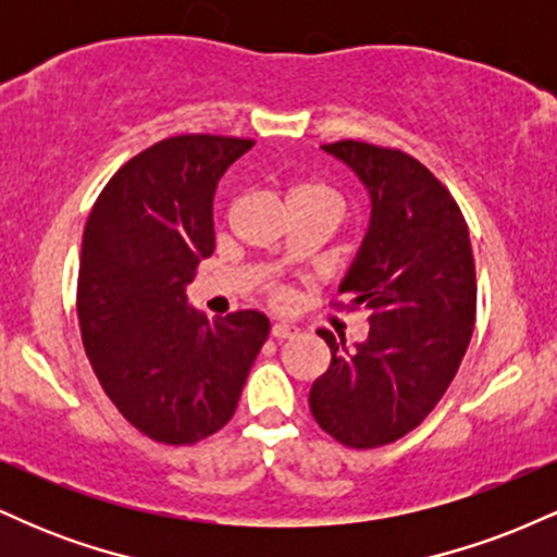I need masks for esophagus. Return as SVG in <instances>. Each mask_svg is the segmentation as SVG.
<instances>
[{
  "mask_svg": "<svg viewBox=\"0 0 557 557\" xmlns=\"http://www.w3.org/2000/svg\"><path fill=\"white\" fill-rule=\"evenodd\" d=\"M298 327L290 322H274L272 324V337L274 341H287V337H296Z\"/></svg>",
  "mask_w": 557,
  "mask_h": 557,
  "instance_id": "34e87169",
  "label": "esophagus"
}]
</instances>
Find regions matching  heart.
Returning <instances> with one entry per match:
<instances>
[{"mask_svg":"<svg viewBox=\"0 0 557 557\" xmlns=\"http://www.w3.org/2000/svg\"><path fill=\"white\" fill-rule=\"evenodd\" d=\"M290 207H324V209H332V212L343 214V196L327 183L306 181L290 188ZM272 296L283 298V290L274 287Z\"/></svg>","mask_w":557,"mask_h":557,"instance_id":"b5f03b06","label":"heart"}]
</instances>
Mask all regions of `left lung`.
I'll return each mask as SVG.
<instances>
[{
    "instance_id": "obj_1",
    "label": "left lung",
    "mask_w": 557,
    "mask_h": 557,
    "mask_svg": "<svg viewBox=\"0 0 557 557\" xmlns=\"http://www.w3.org/2000/svg\"><path fill=\"white\" fill-rule=\"evenodd\" d=\"M322 149L372 194L367 240L332 300L367 309L369 335L348 350L319 330L332 359L309 406L330 437L369 450L417 430L450 387L476 322L474 253L461 207L419 159L350 138Z\"/></svg>"
}]
</instances>
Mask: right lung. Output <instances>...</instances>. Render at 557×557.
I'll return each mask as SVG.
<instances>
[{"label":"right lung","instance_id":"add662e5","mask_svg":"<svg viewBox=\"0 0 557 557\" xmlns=\"http://www.w3.org/2000/svg\"><path fill=\"white\" fill-rule=\"evenodd\" d=\"M251 138L185 133L120 168L83 230L78 324L96 380L154 443L194 445L227 424L270 335L259 311L209 322L185 285L214 251L216 181Z\"/></svg>","mask_w":557,"mask_h":557}]
</instances>
